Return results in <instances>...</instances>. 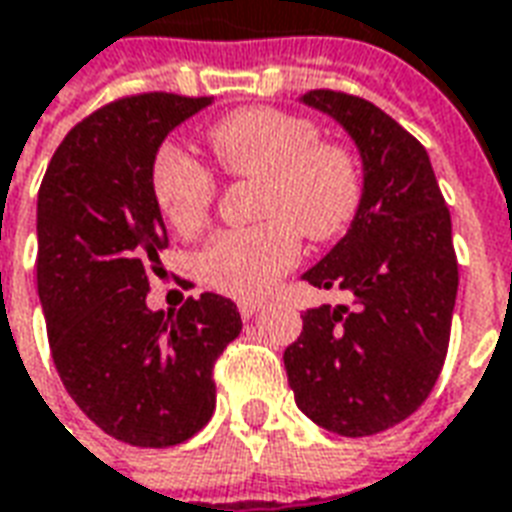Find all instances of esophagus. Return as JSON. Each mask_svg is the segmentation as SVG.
<instances>
[{
  "label": "esophagus",
  "instance_id": "34e87169",
  "mask_svg": "<svg viewBox=\"0 0 512 512\" xmlns=\"http://www.w3.org/2000/svg\"><path fill=\"white\" fill-rule=\"evenodd\" d=\"M261 311V302H240V316L242 319H253Z\"/></svg>",
  "mask_w": 512,
  "mask_h": 512
}]
</instances>
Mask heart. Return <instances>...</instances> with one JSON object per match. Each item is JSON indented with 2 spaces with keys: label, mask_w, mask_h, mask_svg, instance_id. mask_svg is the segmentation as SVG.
Returning <instances> with one entry per match:
<instances>
[{
  "label": "heart",
  "mask_w": 512,
  "mask_h": 512,
  "mask_svg": "<svg viewBox=\"0 0 512 512\" xmlns=\"http://www.w3.org/2000/svg\"><path fill=\"white\" fill-rule=\"evenodd\" d=\"M207 144L229 177L259 179L253 229L215 234L201 251L204 281L218 292L253 300L300 259V231L330 242L352 229L363 210L365 171L349 144L319 138L305 114L272 106L237 108L207 128ZM152 199L171 229L193 237L218 199V179L177 147H160L149 171Z\"/></svg>",
  "instance_id": "b5f03b06"
}]
</instances>
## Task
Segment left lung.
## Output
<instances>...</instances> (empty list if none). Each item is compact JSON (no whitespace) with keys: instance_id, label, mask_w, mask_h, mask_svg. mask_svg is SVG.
<instances>
[{"instance_id":"left-lung-1","label":"left lung","mask_w":512,"mask_h":512,"mask_svg":"<svg viewBox=\"0 0 512 512\" xmlns=\"http://www.w3.org/2000/svg\"><path fill=\"white\" fill-rule=\"evenodd\" d=\"M302 100L354 138L365 201L349 234L302 275L349 292L352 305L302 313L283 363L313 423L371 436L417 412L442 374L458 292L453 223L428 152L390 114L333 89Z\"/></svg>"}]
</instances>
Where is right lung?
I'll return each mask as SVG.
<instances>
[{"instance_id":"right-lung-1","label":"right lung","mask_w":512,"mask_h":512,"mask_svg":"<svg viewBox=\"0 0 512 512\" xmlns=\"http://www.w3.org/2000/svg\"><path fill=\"white\" fill-rule=\"evenodd\" d=\"M210 98L144 92L81 119L37 193V294L70 398L108 436L174 447L210 423L215 363L242 330L215 292L149 311L169 234L149 171L163 138Z\"/></svg>"}]
</instances>
